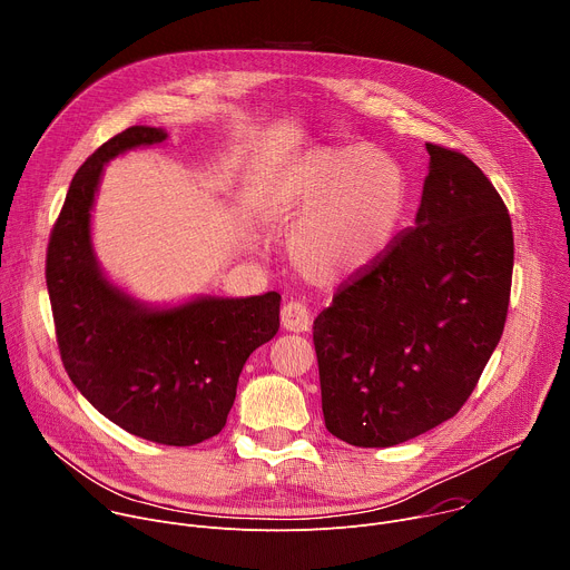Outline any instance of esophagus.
Segmentation results:
<instances>
[{"label": "esophagus", "instance_id": "esophagus-1", "mask_svg": "<svg viewBox=\"0 0 570 570\" xmlns=\"http://www.w3.org/2000/svg\"><path fill=\"white\" fill-rule=\"evenodd\" d=\"M282 327L286 332H308L311 327V313L302 302H288L282 306Z\"/></svg>", "mask_w": 570, "mask_h": 570}]
</instances>
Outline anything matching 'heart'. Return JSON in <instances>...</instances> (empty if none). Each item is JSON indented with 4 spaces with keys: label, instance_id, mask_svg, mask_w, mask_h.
<instances>
[{
    "label": "heart",
    "instance_id": "obj_1",
    "mask_svg": "<svg viewBox=\"0 0 570 570\" xmlns=\"http://www.w3.org/2000/svg\"><path fill=\"white\" fill-rule=\"evenodd\" d=\"M394 159L367 146H315L299 155L271 198V216L295 223L286 250L313 284H338L387 246L403 212Z\"/></svg>",
    "mask_w": 570,
    "mask_h": 570
}]
</instances>
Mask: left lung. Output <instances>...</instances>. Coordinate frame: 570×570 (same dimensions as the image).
Wrapping results in <instances>:
<instances>
[{
    "label": "left lung",
    "instance_id": "8db88e82",
    "mask_svg": "<svg viewBox=\"0 0 570 570\" xmlns=\"http://www.w3.org/2000/svg\"><path fill=\"white\" fill-rule=\"evenodd\" d=\"M426 150L415 225L341 284L313 322L324 424L354 446H394L451 420L505 327L508 207L466 155Z\"/></svg>",
    "mask_w": 570,
    "mask_h": 570
}]
</instances>
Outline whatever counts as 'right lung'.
<instances>
[{
	"instance_id": "1",
	"label": "right lung",
	"mask_w": 570,
	"mask_h": 570,
	"mask_svg": "<svg viewBox=\"0 0 570 570\" xmlns=\"http://www.w3.org/2000/svg\"><path fill=\"white\" fill-rule=\"evenodd\" d=\"M132 126L80 167L47 250V288L62 365L95 409L124 431L167 446L218 435L248 356L279 330L282 295H196L155 306L117 286L92 243L104 167L117 155L167 141Z\"/></svg>"
}]
</instances>
